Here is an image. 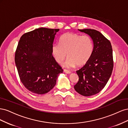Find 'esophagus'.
I'll return each instance as SVG.
<instances>
[{
    "label": "esophagus",
    "mask_w": 128,
    "mask_h": 128,
    "mask_svg": "<svg viewBox=\"0 0 128 128\" xmlns=\"http://www.w3.org/2000/svg\"><path fill=\"white\" fill-rule=\"evenodd\" d=\"M64 72H65V73H66V74H70L71 73V72L70 71H69V70H67V69H64Z\"/></svg>",
    "instance_id": "34e87169"
}]
</instances>
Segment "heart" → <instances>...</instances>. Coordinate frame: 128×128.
Here are the masks:
<instances>
[{"label":"heart","instance_id":"heart-1","mask_svg":"<svg viewBox=\"0 0 128 128\" xmlns=\"http://www.w3.org/2000/svg\"><path fill=\"white\" fill-rule=\"evenodd\" d=\"M94 51V42L88 35L66 33L60 37V43H54L51 48L52 56L58 63L61 64L68 55L63 66L70 68L76 64H86Z\"/></svg>","mask_w":128,"mask_h":128}]
</instances>
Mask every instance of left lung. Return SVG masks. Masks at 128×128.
<instances>
[{"instance_id": "8db88e82", "label": "left lung", "mask_w": 128, "mask_h": 128, "mask_svg": "<svg viewBox=\"0 0 128 128\" xmlns=\"http://www.w3.org/2000/svg\"><path fill=\"white\" fill-rule=\"evenodd\" d=\"M88 34L94 42V51L90 59L76 71L78 82L74 88L80 94L91 96L98 94L105 86L113 69V50L110 41L97 30L80 29Z\"/></svg>"}]
</instances>
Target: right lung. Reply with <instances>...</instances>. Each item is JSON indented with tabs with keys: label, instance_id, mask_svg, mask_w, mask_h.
<instances>
[{
	"label": "right lung",
	"instance_id": "add662e5",
	"mask_svg": "<svg viewBox=\"0 0 128 128\" xmlns=\"http://www.w3.org/2000/svg\"><path fill=\"white\" fill-rule=\"evenodd\" d=\"M59 29L40 28L20 38L15 62L20 80L29 91L45 94L56 86L63 69L53 56L51 48Z\"/></svg>",
	"mask_w": 128,
	"mask_h": 128
}]
</instances>
